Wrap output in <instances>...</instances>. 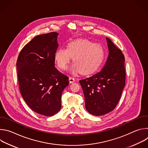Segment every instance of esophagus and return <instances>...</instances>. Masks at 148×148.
<instances>
[{
  "label": "esophagus",
  "mask_w": 148,
  "mask_h": 148,
  "mask_svg": "<svg viewBox=\"0 0 148 148\" xmlns=\"http://www.w3.org/2000/svg\"><path fill=\"white\" fill-rule=\"evenodd\" d=\"M69 81L70 83H73L74 82H75V79L73 77H70L69 78Z\"/></svg>",
  "instance_id": "1"
}]
</instances>
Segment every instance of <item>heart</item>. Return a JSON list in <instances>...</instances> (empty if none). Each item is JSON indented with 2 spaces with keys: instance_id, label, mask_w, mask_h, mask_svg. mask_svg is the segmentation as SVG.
Here are the masks:
<instances>
[{
  "instance_id": "heart-1",
  "label": "heart",
  "mask_w": 148,
  "mask_h": 148,
  "mask_svg": "<svg viewBox=\"0 0 148 148\" xmlns=\"http://www.w3.org/2000/svg\"><path fill=\"white\" fill-rule=\"evenodd\" d=\"M105 55L103 47L88 40H76L68 43L67 48L60 47L55 52L54 60L59 69H67L71 57L74 64L70 67L73 74L79 72L90 74L101 65Z\"/></svg>"
}]
</instances>
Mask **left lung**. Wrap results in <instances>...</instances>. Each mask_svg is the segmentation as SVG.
<instances>
[{
    "label": "left lung",
    "instance_id": "1",
    "mask_svg": "<svg viewBox=\"0 0 148 148\" xmlns=\"http://www.w3.org/2000/svg\"><path fill=\"white\" fill-rule=\"evenodd\" d=\"M106 39L109 55L103 69L79 80L86 108L95 116L107 114L116 107L125 85L124 56L109 38Z\"/></svg>",
    "mask_w": 148,
    "mask_h": 148
}]
</instances>
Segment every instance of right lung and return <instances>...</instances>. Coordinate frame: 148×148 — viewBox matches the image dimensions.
<instances>
[{
  "instance_id": "obj_1",
  "label": "right lung",
  "mask_w": 148,
  "mask_h": 148,
  "mask_svg": "<svg viewBox=\"0 0 148 148\" xmlns=\"http://www.w3.org/2000/svg\"><path fill=\"white\" fill-rule=\"evenodd\" d=\"M58 34L36 36L21 50L16 63L20 91L35 112L51 116L61 108V98L69 77L54 67Z\"/></svg>"
}]
</instances>
